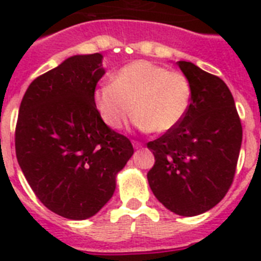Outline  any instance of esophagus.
<instances>
[{
	"label": "esophagus",
	"instance_id": "1",
	"mask_svg": "<svg viewBox=\"0 0 261 261\" xmlns=\"http://www.w3.org/2000/svg\"><path fill=\"white\" fill-rule=\"evenodd\" d=\"M133 146H134L135 149H141V147H142V143L138 142V141H133Z\"/></svg>",
	"mask_w": 261,
	"mask_h": 261
}]
</instances>
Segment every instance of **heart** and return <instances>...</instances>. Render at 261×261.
<instances>
[{
  "instance_id": "obj_1",
  "label": "heart",
  "mask_w": 261,
  "mask_h": 261,
  "mask_svg": "<svg viewBox=\"0 0 261 261\" xmlns=\"http://www.w3.org/2000/svg\"><path fill=\"white\" fill-rule=\"evenodd\" d=\"M192 88L180 71L149 61H134L93 92L98 116L112 130L122 128L135 112L134 122L143 131L167 133L178 126L190 110Z\"/></svg>"
}]
</instances>
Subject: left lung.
Instances as JSON below:
<instances>
[{
  "mask_svg": "<svg viewBox=\"0 0 261 261\" xmlns=\"http://www.w3.org/2000/svg\"><path fill=\"white\" fill-rule=\"evenodd\" d=\"M176 63L192 88L190 110L173 130L147 143L155 159L147 181L168 210L194 217L218 204L230 188L243 127L222 80L194 63Z\"/></svg>",
  "mask_w": 261,
  "mask_h": 261,
  "instance_id": "8db88e82",
  "label": "left lung"
}]
</instances>
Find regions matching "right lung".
I'll list each match as a JSON object with an SVG mask.
<instances>
[{
  "label": "right lung",
  "instance_id": "add662e5",
  "mask_svg": "<svg viewBox=\"0 0 261 261\" xmlns=\"http://www.w3.org/2000/svg\"><path fill=\"white\" fill-rule=\"evenodd\" d=\"M102 55H74L34 80L18 110L16 155L44 206L81 221L101 210L134 153L130 139L98 116L93 92Z\"/></svg>",
  "mask_w": 261,
  "mask_h": 261
}]
</instances>
